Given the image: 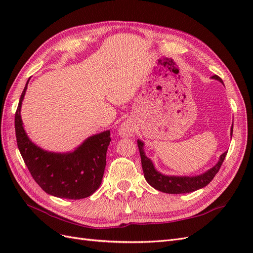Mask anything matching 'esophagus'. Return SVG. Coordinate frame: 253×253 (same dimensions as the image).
Wrapping results in <instances>:
<instances>
[{
    "instance_id": "obj_1",
    "label": "esophagus",
    "mask_w": 253,
    "mask_h": 253,
    "mask_svg": "<svg viewBox=\"0 0 253 253\" xmlns=\"http://www.w3.org/2000/svg\"><path fill=\"white\" fill-rule=\"evenodd\" d=\"M119 134L120 135H122V136H129L132 134V131H131V128H129L126 125H122L121 126H120V128H119Z\"/></svg>"
}]
</instances>
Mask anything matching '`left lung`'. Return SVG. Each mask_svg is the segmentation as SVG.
Segmentation results:
<instances>
[{"mask_svg":"<svg viewBox=\"0 0 253 253\" xmlns=\"http://www.w3.org/2000/svg\"><path fill=\"white\" fill-rule=\"evenodd\" d=\"M213 79H216L219 82L223 83L218 76L214 75ZM233 132V126L231 127V136ZM137 144H138V149L141 157V166L144 174V178L149 182L153 188L162 191L164 193L169 194H181V193H190L196 191L198 189H202L206 187L210 181L214 178V176L216 175L218 170L220 169L221 164H223L224 159L227 155V152L223 153L220 155L218 163L211 168L210 170L207 172L197 175V176H168L159 173L155 170L154 166L152 164V160L148 158L144 154L143 151V142L141 140H137Z\"/></svg>","mask_w":253,"mask_h":253,"instance_id":"obj_1","label":"left lung"}]
</instances>
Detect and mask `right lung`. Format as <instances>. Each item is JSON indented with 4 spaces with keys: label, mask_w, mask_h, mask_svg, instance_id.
<instances>
[{
    "label": "right lung",
    "mask_w": 253,
    "mask_h": 253,
    "mask_svg": "<svg viewBox=\"0 0 253 253\" xmlns=\"http://www.w3.org/2000/svg\"><path fill=\"white\" fill-rule=\"evenodd\" d=\"M28 81L14 116L17 143L23 160L35 181L46 193L68 200L88 197L101 185L110 131L88 137L71 153H51L37 147L28 138L21 119V104Z\"/></svg>",
    "instance_id": "right-lung-1"
}]
</instances>
